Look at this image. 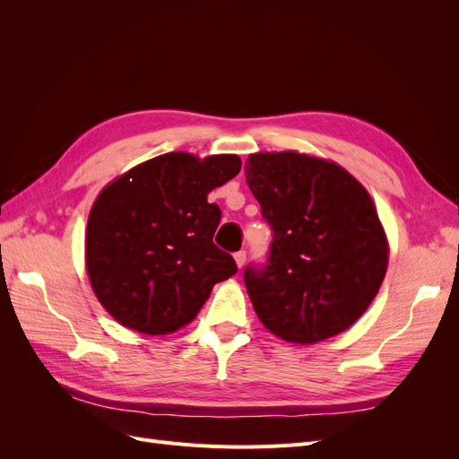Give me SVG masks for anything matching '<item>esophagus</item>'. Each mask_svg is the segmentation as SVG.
<instances>
[{
	"mask_svg": "<svg viewBox=\"0 0 459 459\" xmlns=\"http://www.w3.org/2000/svg\"><path fill=\"white\" fill-rule=\"evenodd\" d=\"M245 262H247V253H245V251L235 253V264H238L239 270L245 266Z\"/></svg>",
	"mask_w": 459,
	"mask_h": 459,
	"instance_id": "34e87169",
	"label": "esophagus"
}]
</instances>
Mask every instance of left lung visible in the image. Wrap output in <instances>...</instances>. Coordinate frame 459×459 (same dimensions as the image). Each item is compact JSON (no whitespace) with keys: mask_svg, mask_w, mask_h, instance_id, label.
<instances>
[{"mask_svg":"<svg viewBox=\"0 0 459 459\" xmlns=\"http://www.w3.org/2000/svg\"><path fill=\"white\" fill-rule=\"evenodd\" d=\"M245 176L273 231L268 266L245 270L262 325L293 344L339 335L377 297L388 266L368 189L341 164L297 151L253 152Z\"/></svg>","mask_w":459,"mask_h":459,"instance_id":"left-lung-1","label":"left lung"}]
</instances>
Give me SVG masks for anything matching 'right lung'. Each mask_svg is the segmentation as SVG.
<instances>
[{"mask_svg":"<svg viewBox=\"0 0 459 459\" xmlns=\"http://www.w3.org/2000/svg\"><path fill=\"white\" fill-rule=\"evenodd\" d=\"M241 170L238 155L164 152L108 182L91 204L86 272L97 300L142 335H170L238 272L212 243L220 208L208 193Z\"/></svg>","mask_w":459,"mask_h":459,"instance_id":"add662e5","label":"right lung"}]
</instances>
